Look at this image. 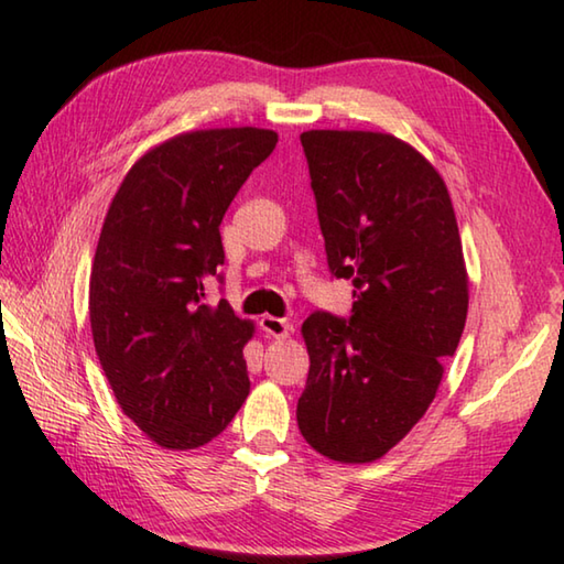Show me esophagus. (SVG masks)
Listing matches in <instances>:
<instances>
[{"instance_id":"1","label":"esophagus","mask_w":564,"mask_h":564,"mask_svg":"<svg viewBox=\"0 0 564 564\" xmlns=\"http://www.w3.org/2000/svg\"><path fill=\"white\" fill-rule=\"evenodd\" d=\"M261 330L265 333V337H275V340H283V337L291 335V325L281 321V317H273V315H263L261 321Z\"/></svg>"}]
</instances>
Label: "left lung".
Masks as SVG:
<instances>
[{"label":"left lung","mask_w":564,"mask_h":564,"mask_svg":"<svg viewBox=\"0 0 564 564\" xmlns=\"http://www.w3.org/2000/svg\"><path fill=\"white\" fill-rule=\"evenodd\" d=\"M335 279L352 315L313 313L299 429L340 464L382 458L426 414L458 347L468 273L452 197L409 142L372 130L301 135Z\"/></svg>","instance_id":"left-lung-1"}]
</instances>
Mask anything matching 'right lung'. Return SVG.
<instances>
[{"mask_svg": "<svg viewBox=\"0 0 564 564\" xmlns=\"http://www.w3.org/2000/svg\"><path fill=\"white\" fill-rule=\"evenodd\" d=\"M275 142L263 128L182 132L130 167L108 207L90 333L120 409L162 448L209 444L249 397L253 323L202 299L224 263V214Z\"/></svg>", "mask_w": 564, "mask_h": 564, "instance_id": "right-lung-1", "label": "right lung"}]
</instances>
